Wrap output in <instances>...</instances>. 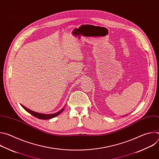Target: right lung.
Instances as JSON below:
<instances>
[{
  "label": "right lung",
  "instance_id": "right-lung-1",
  "mask_svg": "<svg viewBox=\"0 0 159 159\" xmlns=\"http://www.w3.org/2000/svg\"><path fill=\"white\" fill-rule=\"evenodd\" d=\"M21 106L26 111H28L29 113H30L31 115H33V116H34L36 118H38V119H41V120H48V119H52L53 118H55V116L60 115V113L64 110V107H63L60 111H58L56 113H54V114H42V113H39V112H36L33 111H31V110L28 109L27 107H25L24 106H22V105H21Z\"/></svg>",
  "mask_w": 159,
  "mask_h": 159
}]
</instances>
